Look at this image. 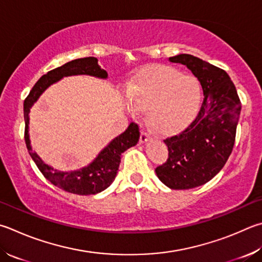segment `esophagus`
<instances>
[{"instance_id":"1","label":"esophagus","mask_w":262,"mask_h":262,"mask_svg":"<svg viewBox=\"0 0 262 262\" xmlns=\"http://www.w3.org/2000/svg\"><path fill=\"white\" fill-rule=\"evenodd\" d=\"M151 139V137H150V135L149 134H147V133L146 132H142L141 133V137H140V142H141V143L142 144H144V143H146V142L147 141H149Z\"/></svg>"}]
</instances>
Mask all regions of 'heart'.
<instances>
[{"mask_svg": "<svg viewBox=\"0 0 262 262\" xmlns=\"http://www.w3.org/2000/svg\"><path fill=\"white\" fill-rule=\"evenodd\" d=\"M127 97L137 110H146L149 125L159 134L184 129L202 104L198 80L168 66H150L128 84Z\"/></svg>", "mask_w": 262, "mask_h": 262, "instance_id": "obj_1", "label": "heart"}]
</instances>
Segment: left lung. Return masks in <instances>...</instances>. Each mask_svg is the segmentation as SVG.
I'll return each instance as SVG.
<instances>
[{"mask_svg":"<svg viewBox=\"0 0 262 262\" xmlns=\"http://www.w3.org/2000/svg\"><path fill=\"white\" fill-rule=\"evenodd\" d=\"M169 61L187 66L204 93L196 119L179 135L164 140L168 158L156 168L157 177L166 187L187 190L208 182L227 163L234 147L242 105L226 71L188 54L169 57Z\"/></svg>","mask_w":262,"mask_h":262,"instance_id":"8db88e82","label":"left lung"}]
</instances>
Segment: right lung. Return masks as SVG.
I'll return each instance as SVG.
<instances>
[{
    "label": "right lung",
    "instance_id": "1",
    "mask_svg": "<svg viewBox=\"0 0 262 262\" xmlns=\"http://www.w3.org/2000/svg\"><path fill=\"white\" fill-rule=\"evenodd\" d=\"M82 74L92 75V77L99 79L107 78V72L101 69V66L98 65V59L95 57H85V58L71 60L60 68H57L45 74L34 84V87L32 88L24 102V119H25L26 146L32 159L34 160L43 177L61 190L71 193L81 194V196H88V194H96L103 191L110 187L115 181L119 165H120L121 154L129 147L136 145L140 140L139 126L132 122L127 129L116 139H113L88 166L77 170H71V172H60V170L54 169L51 166L45 164L43 160L35 152L32 151L30 134H28L31 107L39 99L42 93L49 85L59 81L64 77Z\"/></svg>",
    "mask_w": 262,
    "mask_h": 262
}]
</instances>
